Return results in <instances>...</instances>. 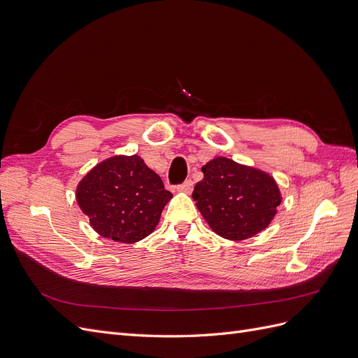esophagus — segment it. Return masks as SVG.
I'll list each match as a JSON object with an SVG mask.
<instances>
[{
  "label": "esophagus",
  "instance_id": "1",
  "mask_svg": "<svg viewBox=\"0 0 358 358\" xmlns=\"http://www.w3.org/2000/svg\"><path fill=\"white\" fill-rule=\"evenodd\" d=\"M192 188H194V183H192V180H185L182 183V185H179L178 187V189L179 191H182V192H187V194H191L192 192Z\"/></svg>",
  "mask_w": 358,
  "mask_h": 358
}]
</instances>
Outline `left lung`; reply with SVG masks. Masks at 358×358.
<instances>
[{
    "mask_svg": "<svg viewBox=\"0 0 358 358\" xmlns=\"http://www.w3.org/2000/svg\"><path fill=\"white\" fill-rule=\"evenodd\" d=\"M192 199L210 229L229 241H245L267 229L282 196L268 173L216 157L201 167Z\"/></svg>",
    "mask_w": 358,
    "mask_h": 358,
    "instance_id": "left-lung-1",
    "label": "left lung"
}]
</instances>
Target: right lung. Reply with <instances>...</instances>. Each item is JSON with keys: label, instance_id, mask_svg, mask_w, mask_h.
Wrapping results in <instances>:
<instances>
[{"label": "right lung", "instance_id": "obj_1", "mask_svg": "<svg viewBox=\"0 0 358 358\" xmlns=\"http://www.w3.org/2000/svg\"><path fill=\"white\" fill-rule=\"evenodd\" d=\"M171 197L138 155H115L99 162L76 188V200L92 229L122 243H136L152 233Z\"/></svg>", "mask_w": 358, "mask_h": 358}]
</instances>
